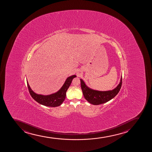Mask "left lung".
Returning a JSON list of instances; mask_svg holds the SVG:
<instances>
[{"mask_svg":"<svg viewBox=\"0 0 152 152\" xmlns=\"http://www.w3.org/2000/svg\"><path fill=\"white\" fill-rule=\"evenodd\" d=\"M80 80L81 88L83 96L88 102L94 105L104 104L113 99L120 91L122 83L121 76L118 85L113 90L107 91H100L94 90L87 86L82 79Z\"/></svg>","mask_w":152,"mask_h":152,"instance_id":"1","label":"left lung"}]
</instances>
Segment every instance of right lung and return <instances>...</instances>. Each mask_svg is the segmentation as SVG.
Listing matches in <instances>:
<instances>
[{
  "instance_id": "obj_1",
  "label": "right lung",
  "mask_w": 152,
  "mask_h": 152,
  "mask_svg": "<svg viewBox=\"0 0 152 152\" xmlns=\"http://www.w3.org/2000/svg\"><path fill=\"white\" fill-rule=\"evenodd\" d=\"M75 77H77L75 75L68 77L61 88L58 91L48 95L37 94L34 93L29 86L27 80V87L31 97L38 103L46 107H56L61 105L64 102L66 98L67 89L70 86L72 80Z\"/></svg>"
}]
</instances>
